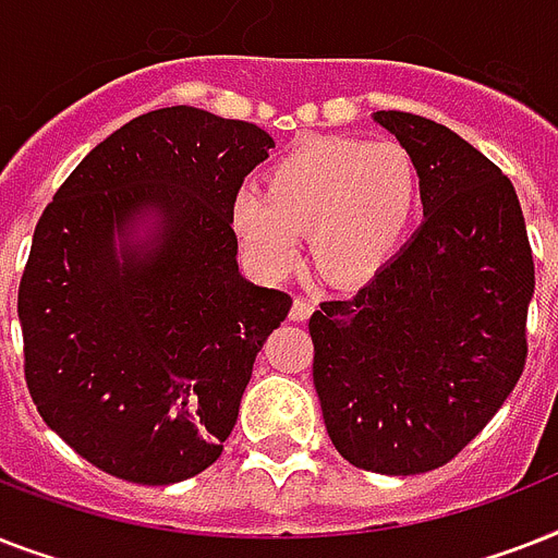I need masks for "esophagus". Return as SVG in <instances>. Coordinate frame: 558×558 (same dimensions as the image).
Instances as JSON below:
<instances>
[{"instance_id": "1", "label": "esophagus", "mask_w": 558, "mask_h": 558, "mask_svg": "<svg viewBox=\"0 0 558 558\" xmlns=\"http://www.w3.org/2000/svg\"><path fill=\"white\" fill-rule=\"evenodd\" d=\"M314 307H316L314 300H307V296H296V300H293V307H291V319L293 323H305L307 316L314 314Z\"/></svg>"}]
</instances>
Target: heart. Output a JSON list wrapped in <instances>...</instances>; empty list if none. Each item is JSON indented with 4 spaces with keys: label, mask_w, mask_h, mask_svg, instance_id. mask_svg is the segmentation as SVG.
<instances>
[{
    "label": "heart",
    "mask_w": 558,
    "mask_h": 558,
    "mask_svg": "<svg viewBox=\"0 0 558 558\" xmlns=\"http://www.w3.org/2000/svg\"><path fill=\"white\" fill-rule=\"evenodd\" d=\"M421 204V175L398 141L323 137L267 172V190L242 186L230 221L244 258L265 279L291 274L311 230V253L333 282L374 276L405 242Z\"/></svg>",
    "instance_id": "obj_1"
}]
</instances>
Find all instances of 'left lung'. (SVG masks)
Instances as JSON below:
<instances>
[{"label": "left lung", "instance_id": "1", "mask_svg": "<svg viewBox=\"0 0 558 558\" xmlns=\"http://www.w3.org/2000/svg\"><path fill=\"white\" fill-rule=\"evenodd\" d=\"M374 123L412 155L423 221L354 296L319 302L314 386L345 461L417 475L452 461L519 383L536 276L519 195L493 160L421 114Z\"/></svg>", "mask_w": 558, "mask_h": 558}]
</instances>
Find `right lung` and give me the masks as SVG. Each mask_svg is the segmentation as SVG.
Instances as JSON below:
<instances>
[{"instance_id":"1","label":"right lung","mask_w":558,"mask_h":558,"mask_svg":"<svg viewBox=\"0 0 558 558\" xmlns=\"http://www.w3.org/2000/svg\"><path fill=\"white\" fill-rule=\"evenodd\" d=\"M172 106L111 132L48 204L20 282L25 380L97 470L163 487L216 463L291 296L244 279L230 204L274 149Z\"/></svg>"}]
</instances>
